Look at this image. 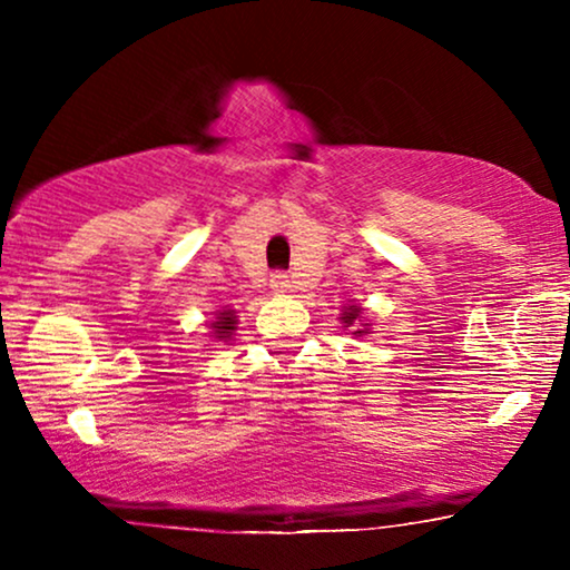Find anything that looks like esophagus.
Returning <instances> with one entry per match:
<instances>
[{
  "mask_svg": "<svg viewBox=\"0 0 570 570\" xmlns=\"http://www.w3.org/2000/svg\"><path fill=\"white\" fill-rule=\"evenodd\" d=\"M269 287L275 293H287V291H291V279H287L285 272H275V275H272V279H269Z\"/></svg>",
  "mask_w": 570,
  "mask_h": 570,
  "instance_id": "1",
  "label": "esophagus"
}]
</instances>
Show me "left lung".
<instances>
[{
  "label": "left lung",
  "instance_id": "8db88e82",
  "mask_svg": "<svg viewBox=\"0 0 570 570\" xmlns=\"http://www.w3.org/2000/svg\"><path fill=\"white\" fill-rule=\"evenodd\" d=\"M361 314H363V308L361 306H345V311H342V324L345 326H353L355 322H361ZM353 334H357V337H361V334H368V324L363 326V330H357V332H353Z\"/></svg>",
  "mask_w": 570,
  "mask_h": 570
}]
</instances>
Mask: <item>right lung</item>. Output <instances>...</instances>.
Returning a JSON list of instances; mask_svg holds the SVG:
<instances>
[{
  "mask_svg": "<svg viewBox=\"0 0 570 570\" xmlns=\"http://www.w3.org/2000/svg\"><path fill=\"white\" fill-rule=\"evenodd\" d=\"M236 324H238L236 311L225 308V311H220V314L215 316V322L209 324V330H213V337L215 340H230V334L236 332Z\"/></svg>",
  "mask_w": 570,
  "mask_h": 570,
  "instance_id": "obj_1",
  "label": "right lung"
}]
</instances>
